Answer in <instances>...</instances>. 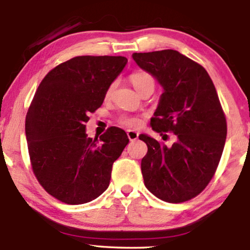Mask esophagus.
<instances>
[{
  "mask_svg": "<svg viewBox=\"0 0 250 250\" xmlns=\"http://www.w3.org/2000/svg\"><path fill=\"white\" fill-rule=\"evenodd\" d=\"M127 138L129 139V141H135V140H138V138H139V133L128 129V131H127Z\"/></svg>",
  "mask_w": 250,
  "mask_h": 250,
  "instance_id": "1",
  "label": "esophagus"
}]
</instances>
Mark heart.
I'll return each instance as SVG.
<instances>
[{
  "label": "heart",
  "instance_id": "obj_1",
  "mask_svg": "<svg viewBox=\"0 0 250 250\" xmlns=\"http://www.w3.org/2000/svg\"><path fill=\"white\" fill-rule=\"evenodd\" d=\"M131 80L133 86L135 87V90L141 93L142 91L146 90V88H151L153 91L155 90V80L153 77L146 71H135L129 77ZM115 88V83H111L109 85L107 91H105L104 97L105 99H110L112 95V92H114ZM119 124L126 126V127H131V128H136L141 125V119H140L138 116H129V115H123L118 118Z\"/></svg>",
  "mask_w": 250,
  "mask_h": 250
}]
</instances>
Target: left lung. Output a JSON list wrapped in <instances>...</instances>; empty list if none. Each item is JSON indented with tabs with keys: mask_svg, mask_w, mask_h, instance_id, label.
Here are the masks:
<instances>
[{
	"mask_svg": "<svg viewBox=\"0 0 250 250\" xmlns=\"http://www.w3.org/2000/svg\"><path fill=\"white\" fill-rule=\"evenodd\" d=\"M132 57L164 87L152 129L175 135L172 146L139 136L148 146L141 162L145 184L166 203H184L208 186L224 149L227 118L216 88L201 64L175 50Z\"/></svg>",
	"mask_w": 250,
	"mask_h": 250,
	"instance_id": "obj_1",
	"label": "left lung"
}]
</instances>
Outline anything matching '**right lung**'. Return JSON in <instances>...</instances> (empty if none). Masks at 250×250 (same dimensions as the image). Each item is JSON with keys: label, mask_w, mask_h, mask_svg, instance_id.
<instances>
[{"label": "right lung", "mask_w": 250, "mask_h": 250, "mask_svg": "<svg viewBox=\"0 0 250 250\" xmlns=\"http://www.w3.org/2000/svg\"><path fill=\"white\" fill-rule=\"evenodd\" d=\"M125 57L81 56L58 64L41 82L26 116L34 175L47 193L68 205L92 201L109 187L112 164L128 138L111 126L91 139L85 123L101 107Z\"/></svg>", "instance_id": "right-lung-1"}]
</instances>
